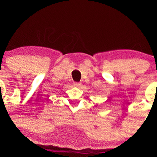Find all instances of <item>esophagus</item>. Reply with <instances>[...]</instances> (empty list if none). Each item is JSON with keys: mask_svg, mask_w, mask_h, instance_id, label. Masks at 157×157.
<instances>
[{"mask_svg": "<svg viewBox=\"0 0 157 157\" xmlns=\"http://www.w3.org/2000/svg\"><path fill=\"white\" fill-rule=\"evenodd\" d=\"M74 86H75V87H78V88H80V86H82V85H81V83H74Z\"/></svg>", "mask_w": 157, "mask_h": 157, "instance_id": "esophagus-1", "label": "esophagus"}]
</instances>
